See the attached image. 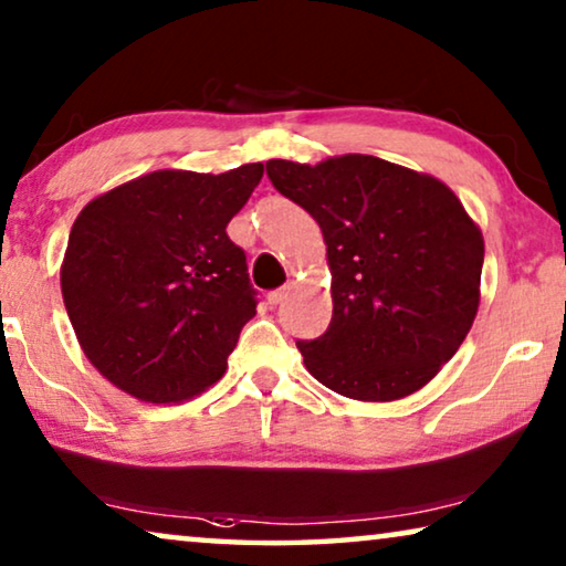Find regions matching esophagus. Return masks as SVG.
I'll list each match as a JSON object with an SVG mask.
<instances>
[{
    "instance_id": "esophagus-1",
    "label": "esophagus",
    "mask_w": 566,
    "mask_h": 566,
    "mask_svg": "<svg viewBox=\"0 0 566 566\" xmlns=\"http://www.w3.org/2000/svg\"><path fill=\"white\" fill-rule=\"evenodd\" d=\"M284 294H286V286H280V290H272L266 294V302L269 305H280V302L284 300Z\"/></svg>"
}]
</instances>
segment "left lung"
Listing matches in <instances>:
<instances>
[{
	"mask_svg": "<svg viewBox=\"0 0 566 566\" xmlns=\"http://www.w3.org/2000/svg\"><path fill=\"white\" fill-rule=\"evenodd\" d=\"M266 174L328 245L333 317L323 336L297 340L307 371L352 400L418 392L480 307L484 241L464 205L443 181L364 154L272 158Z\"/></svg>",
	"mask_w": 566,
	"mask_h": 566,
	"instance_id": "obj_1",
	"label": "left lung"
}]
</instances>
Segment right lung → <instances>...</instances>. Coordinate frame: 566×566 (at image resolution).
I'll use <instances>...</instances> for the list:
<instances>
[{
	"mask_svg": "<svg viewBox=\"0 0 566 566\" xmlns=\"http://www.w3.org/2000/svg\"><path fill=\"white\" fill-rule=\"evenodd\" d=\"M264 164L164 169L78 212L61 266L69 321L102 377L143 402H179L226 374L256 290L226 228Z\"/></svg>",
	"mask_w": 566,
	"mask_h": 566,
	"instance_id": "right-lung-1",
	"label": "right lung"
}]
</instances>
